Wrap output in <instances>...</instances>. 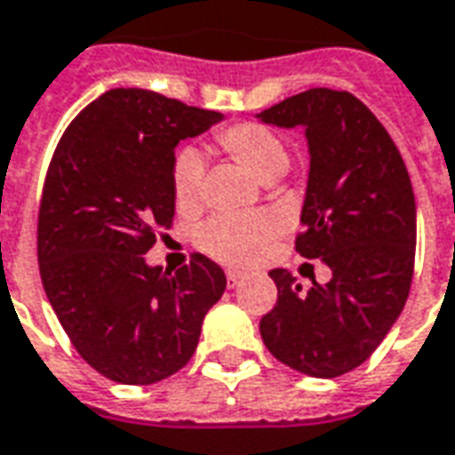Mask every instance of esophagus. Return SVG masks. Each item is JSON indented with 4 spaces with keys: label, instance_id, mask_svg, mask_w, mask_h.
Masks as SVG:
<instances>
[{
    "label": "esophagus",
    "instance_id": "1",
    "mask_svg": "<svg viewBox=\"0 0 455 455\" xmlns=\"http://www.w3.org/2000/svg\"><path fill=\"white\" fill-rule=\"evenodd\" d=\"M243 279V272H238V270H228L227 272V282H228V289H234Z\"/></svg>",
    "mask_w": 455,
    "mask_h": 455
}]
</instances>
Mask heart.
Returning <instances> with one entry per match:
<instances>
[{"mask_svg": "<svg viewBox=\"0 0 455 455\" xmlns=\"http://www.w3.org/2000/svg\"><path fill=\"white\" fill-rule=\"evenodd\" d=\"M219 144L248 168L260 180H275L289 168V151L277 134L255 123L234 124L219 134ZM204 161L195 147L178 149L171 168V188L178 210H195L200 202ZM279 219L270 212L253 214H219L202 224L197 245L212 260L224 265H251L265 253V248L277 236Z\"/></svg>", "mask_w": 455, "mask_h": 455, "instance_id": "b5f03b06", "label": "heart"}]
</instances>
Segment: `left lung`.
Returning <instances> with one entry per match:
<instances>
[{"mask_svg": "<svg viewBox=\"0 0 455 455\" xmlns=\"http://www.w3.org/2000/svg\"><path fill=\"white\" fill-rule=\"evenodd\" d=\"M308 147L296 251L331 267L311 291L272 270L277 306L262 315L265 347L313 379H335L366 362L410 294L417 210L405 161L371 110L347 91L311 89L258 113Z\"/></svg>", "mask_w": 455, "mask_h": 455, "instance_id": "1", "label": "left lung"}]
</instances>
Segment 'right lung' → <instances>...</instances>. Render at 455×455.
<instances>
[{
	"mask_svg": "<svg viewBox=\"0 0 455 455\" xmlns=\"http://www.w3.org/2000/svg\"><path fill=\"white\" fill-rule=\"evenodd\" d=\"M224 120L147 89H110L67 127L38 214L48 301L76 352L124 386H149L195 355L227 277L210 258L164 272L144 253L176 212V147Z\"/></svg>",
	"mask_w": 455,
	"mask_h": 455,
	"instance_id": "add662e5",
	"label": "right lung"
}]
</instances>
